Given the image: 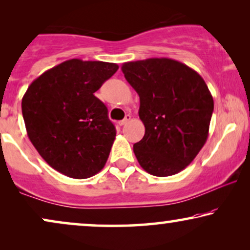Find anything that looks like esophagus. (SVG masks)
<instances>
[{
  "instance_id": "esophagus-1",
  "label": "esophagus",
  "mask_w": 250,
  "mask_h": 250,
  "mask_svg": "<svg viewBox=\"0 0 250 250\" xmlns=\"http://www.w3.org/2000/svg\"><path fill=\"white\" fill-rule=\"evenodd\" d=\"M129 121H131V115L127 114V115L125 116V118L123 119V121L121 122V125H125V124H127V123H128Z\"/></svg>"
}]
</instances>
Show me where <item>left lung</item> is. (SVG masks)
Segmentation results:
<instances>
[{"label": "left lung", "mask_w": 250, "mask_h": 250, "mask_svg": "<svg viewBox=\"0 0 250 250\" xmlns=\"http://www.w3.org/2000/svg\"><path fill=\"white\" fill-rule=\"evenodd\" d=\"M122 71L140 97L146 133L133 146L140 166L159 177L177 174L207 141L214 100L206 83L192 68L168 58L129 61Z\"/></svg>", "instance_id": "obj_1"}]
</instances>
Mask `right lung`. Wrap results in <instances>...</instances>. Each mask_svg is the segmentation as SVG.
<instances>
[{
    "mask_svg": "<svg viewBox=\"0 0 250 250\" xmlns=\"http://www.w3.org/2000/svg\"><path fill=\"white\" fill-rule=\"evenodd\" d=\"M118 69L116 63L70 59L27 88L21 101L27 135L41 157L71 179H87L105 165L115 125L94 93Z\"/></svg>",
    "mask_w": 250,
    "mask_h": 250,
    "instance_id": "1",
    "label": "right lung"
}]
</instances>
